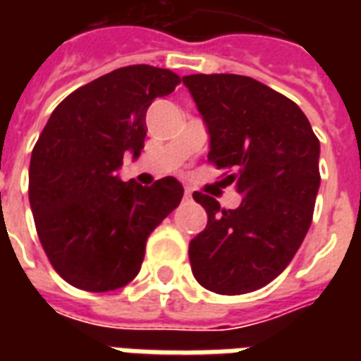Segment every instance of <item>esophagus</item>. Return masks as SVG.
Listing matches in <instances>:
<instances>
[{
    "instance_id": "34e87169",
    "label": "esophagus",
    "mask_w": 361,
    "mask_h": 361,
    "mask_svg": "<svg viewBox=\"0 0 361 361\" xmlns=\"http://www.w3.org/2000/svg\"><path fill=\"white\" fill-rule=\"evenodd\" d=\"M183 198H185V200H191V198H192L191 189H185V191H183Z\"/></svg>"
}]
</instances>
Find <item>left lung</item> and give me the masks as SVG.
Returning a JSON list of instances; mask_svg holds the SVG:
<instances>
[{"label":"left lung","instance_id":"left-lung-1","mask_svg":"<svg viewBox=\"0 0 361 361\" xmlns=\"http://www.w3.org/2000/svg\"><path fill=\"white\" fill-rule=\"evenodd\" d=\"M209 130L208 161L241 195L236 209L192 198L208 225L189 243L195 279L215 294L262 288L290 264L313 221L320 142L300 106L240 75L183 76Z\"/></svg>","mask_w":361,"mask_h":361}]
</instances>
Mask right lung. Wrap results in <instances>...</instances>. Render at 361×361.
Listing matches in <instances>:
<instances>
[{
  "mask_svg": "<svg viewBox=\"0 0 361 361\" xmlns=\"http://www.w3.org/2000/svg\"><path fill=\"white\" fill-rule=\"evenodd\" d=\"M181 82L176 73L129 65L67 95L39 135L30 161V206L52 268L87 292L121 288L140 271L146 241L178 208L183 187L121 181L127 152L140 155L146 112Z\"/></svg>",
  "mask_w": 361,
  "mask_h": 361,
  "instance_id": "right-lung-1",
  "label": "right lung"
}]
</instances>
